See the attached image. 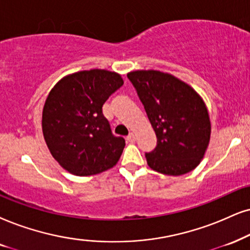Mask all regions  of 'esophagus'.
<instances>
[{
    "label": "esophagus",
    "mask_w": 250,
    "mask_h": 250,
    "mask_svg": "<svg viewBox=\"0 0 250 250\" xmlns=\"http://www.w3.org/2000/svg\"><path fill=\"white\" fill-rule=\"evenodd\" d=\"M127 141L129 142V143H134V142L136 141V136L134 132H130V134L127 136Z\"/></svg>",
    "instance_id": "1"
}]
</instances>
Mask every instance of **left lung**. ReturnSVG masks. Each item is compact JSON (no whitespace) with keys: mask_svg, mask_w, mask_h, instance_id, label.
<instances>
[{"mask_svg":"<svg viewBox=\"0 0 250 250\" xmlns=\"http://www.w3.org/2000/svg\"><path fill=\"white\" fill-rule=\"evenodd\" d=\"M157 136V145L145 152L147 165L167 175L190 172L203 158L211 125L203 100L178 78L156 70L127 75Z\"/></svg>","mask_w":250,"mask_h":250,"instance_id":"left-lung-1","label":"left lung"}]
</instances>
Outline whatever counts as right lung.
Returning a JSON list of instances; mask_svg holds the SVG:
<instances>
[{
	"label": "right lung",
	"mask_w": 250,
	"mask_h": 250,
	"mask_svg": "<svg viewBox=\"0 0 250 250\" xmlns=\"http://www.w3.org/2000/svg\"><path fill=\"white\" fill-rule=\"evenodd\" d=\"M122 85L120 75L93 69L67 76L50 91L42 112L43 137L68 172L93 175L119 162L125 141L113 135L103 106Z\"/></svg>",
	"instance_id": "1"
}]
</instances>
